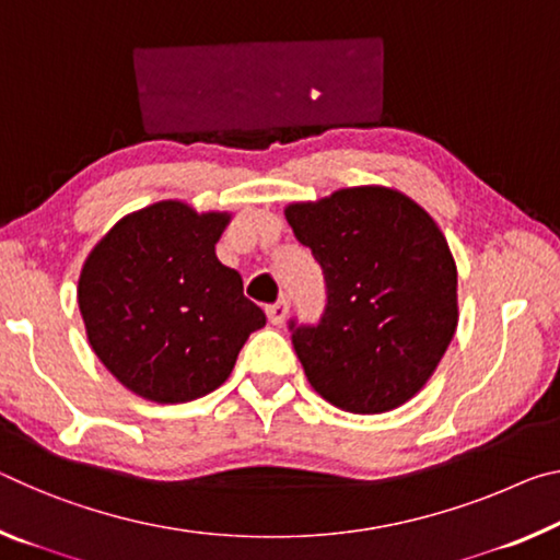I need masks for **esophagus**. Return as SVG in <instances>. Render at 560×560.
<instances>
[{
	"label": "esophagus",
	"mask_w": 560,
	"mask_h": 560,
	"mask_svg": "<svg viewBox=\"0 0 560 560\" xmlns=\"http://www.w3.org/2000/svg\"><path fill=\"white\" fill-rule=\"evenodd\" d=\"M287 314H289V301L287 299H281V301H277V304L266 306V316H269V322L273 326H281L283 318H287Z\"/></svg>",
	"instance_id": "obj_1"
}]
</instances>
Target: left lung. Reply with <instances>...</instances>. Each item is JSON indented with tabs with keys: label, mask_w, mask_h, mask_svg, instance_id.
I'll list each match as a JSON object with an SVG mask.
<instances>
[{
	"label": "left lung",
	"mask_w": 560,
	"mask_h": 560,
	"mask_svg": "<svg viewBox=\"0 0 560 560\" xmlns=\"http://www.w3.org/2000/svg\"><path fill=\"white\" fill-rule=\"evenodd\" d=\"M322 264L326 312L294 326L314 392L349 413H386L425 386L458 326V273L446 236L392 186H349L283 209Z\"/></svg>",
	"instance_id": "8db88e82"
}]
</instances>
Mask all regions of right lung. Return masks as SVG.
Instances as JSON below:
<instances>
[{
    "mask_svg": "<svg viewBox=\"0 0 560 560\" xmlns=\"http://www.w3.org/2000/svg\"><path fill=\"white\" fill-rule=\"evenodd\" d=\"M232 211L164 199L121 217L84 259L77 301L86 339L124 388L186 404L232 376L266 316L217 259Z\"/></svg>",
    "mask_w": 560,
    "mask_h": 560,
    "instance_id": "obj_1",
    "label": "right lung"
}]
</instances>
